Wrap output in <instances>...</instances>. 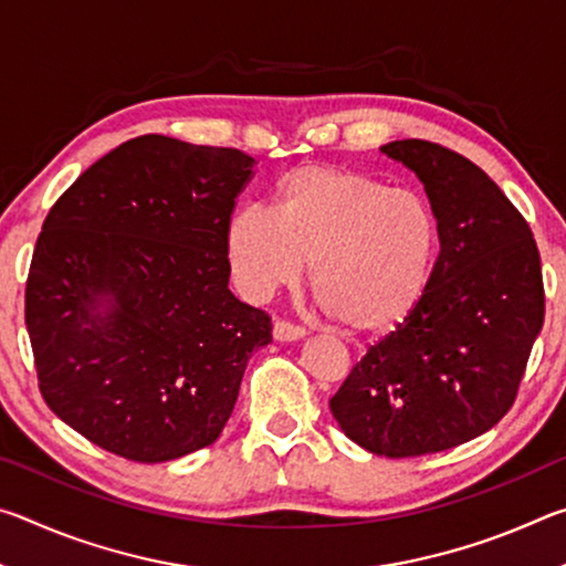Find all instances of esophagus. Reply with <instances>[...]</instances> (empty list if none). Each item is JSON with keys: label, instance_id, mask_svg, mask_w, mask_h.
I'll use <instances>...</instances> for the list:
<instances>
[{"label": "esophagus", "instance_id": "obj_1", "mask_svg": "<svg viewBox=\"0 0 566 566\" xmlns=\"http://www.w3.org/2000/svg\"><path fill=\"white\" fill-rule=\"evenodd\" d=\"M272 334H274L276 342H296V339L304 337L306 329L300 327V324H292V322H286V319H276Z\"/></svg>", "mask_w": 566, "mask_h": 566}]
</instances>
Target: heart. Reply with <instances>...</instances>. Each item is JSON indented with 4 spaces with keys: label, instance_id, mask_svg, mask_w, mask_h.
Masks as SVG:
<instances>
[{
    "label": "heart",
    "instance_id": "1",
    "mask_svg": "<svg viewBox=\"0 0 566 566\" xmlns=\"http://www.w3.org/2000/svg\"><path fill=\"white\" fill-rule=\"evenodd\" d=\"M234 280L254 300L302 280L342 327L387 334L432 286L439 222L424 197L357 169L302 165L276 181L272 214L247 207L227 224Z\"/></svg>",
    "mask_w": 566,
    "mask_h": 566
}]
</instances>
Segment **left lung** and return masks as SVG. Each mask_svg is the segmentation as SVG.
Segmentation results:
<instances>
[{
  "instance_id": "obj_1",
  "label": "left lung",
  "mask_w": 566,
  "mask_h": 566,
  "mask_svg": "<svg viewBox=\"0 0 566 566\" xmlns=\"http://www.w3.org/2000/svg\"><path fill=\"white\" fill-rule=\"evenodd\" d=\"M381 151L421 179L442 247L424 302L354 364L329 409L352 442L407 459L464 444L512 409L544 282L530 224L474 161L424 139Z\"/></svg>"
}]
</instances>
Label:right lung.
<instances>
[{
  "mask_svg": "<svg viewBox=\"0 0 566 566\" xmlns=\"http://www.w3.org/2000/svg\"><path fill=\"white\" fill-rule=\"evenodd\" d=\"M254 157L145 134L80 175L46 214L24 322L40 391L129 462L205 449L232 417L264 310L229 292L227 224Z\"/></svg>",
  "mask_w": 566,
  "mask_h": 566,
  "instance_id": "add662e5",
  "label": "right lung"
}]
</instances>
